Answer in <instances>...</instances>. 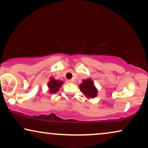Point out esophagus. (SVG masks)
<instances>
[{
	"mask_svg": "<svg viewBox=\"0 0 148 148\" xmlns=\"http://www.w3.org/2000/svg\"><path fill=\"white\" fill-rule=\"evenodd\" d=\"M67 82L68 83H73L74 81L72 80H67Z\"/></svg>",
	"mask_w": 148,
	"mask_h": 148,
	"instance_id": "1",
	"label": "esophagus"
}]
</instances>
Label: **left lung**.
<instances>
[{
  "label": "left lung",
  "mask_w": 148,
  "mask_h": 148,
  "mask_svg": "<svg viewBox=\"0 0 148 148\" xmlns=\"http://www.w3.org/2000/svg\"><path fill=\"white\" fill-rule=\"evenodd\" d=\"M80 90L86 97L89 99H93L97 97V89L96 88L93 81L90 78L83 80L82 82L79 85Z\"/></svg>",
  "instance_id": "left-lung-1"
}]
</instances>
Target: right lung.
Returning a JSON list of instances; mask_svg holds the SVG:
<instances>
[{"mask_svg":"<svg viewBox=\"0 0 148 148\" xmlns=\"http://www.w3.org/2000/svg\"><path fill=\"white\" fill-rule=\"evenodd\" d=\"M63 83V81L56 80L53 78H51L50 80H49L48 84H47V86L49 88V92L51 93V94L57 92Z\"/></svg>","mask_w":148,"mask_h":148,"instance_id":"right-lung-1","label":"right lung"}]
</instances>
